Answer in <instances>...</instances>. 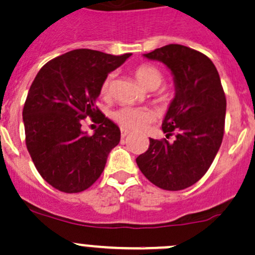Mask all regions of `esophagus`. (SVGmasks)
I'll return each mask as SVG.
<instances>
[{
	"label": "esophagus",
	"mask_w": 255,
	"mask_h": 255,
	"mask_svg": "<svg viewBox=\"0 0 255 255\" xmlns=\"http://www.w3.org/2000/svg\"><path fill=\"white\" fill-rule=\"evenodd\" d=\"M130 131L128 130H127V128H122V137L124 138V137H127L128 135H130Z\"/></svg>",
	"instance_id": "esophagus-1"
}]
</instances>
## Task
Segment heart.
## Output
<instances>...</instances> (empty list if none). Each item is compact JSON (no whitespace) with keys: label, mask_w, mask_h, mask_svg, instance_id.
<instances>
[{"label":"heart","mask_w":255,"mask_h":255,"mask_svg":"<svg viewBox=\"0 0 255 255\" xmlns=\"http://www.w3.org/2000/svg\"><path fill=\"white\" fill-rule=\"evenodd\" d=\"M135 75L138 83L146 89H151V88L156 89L162 82V74L160 70L150 64L138 65L135 69ZM112 79L113 75H109L103 82L102 88H100V93L103 97L109 95ZM113 118L122 128H128V130H142L146 125L150 124L155 119V113L148 108L123 107L114 112Z\"/></svg>","instance_id":"obj_1"}]
</instances>
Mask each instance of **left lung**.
<instances>
[{
    "instance_id": "1",
    "label": "left lung",
    "mask_w": 255,
    "mask_h": 255,
    "mask_svg": "<svg viewBox=\"0 0 255 255\" xmlns=\"http://www.w3.org/2000/svg\"><path fill=\"white\" fill-rule=\"evenodd\" d=\"M143 57L165 64L173 77L175 95L162 131L176 138H150L136 163L157 187L185 190L202 178L221 147L227 108L221 78L210 58L185 45L168 44Z\"/></svg>"
}]
</instances>
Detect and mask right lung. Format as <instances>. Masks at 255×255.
<instances>
[{
  "label": "right lung",
  "mask_w": 255,
  "mask_h": 255,
  "mask_svg": "<svg viewBox=\"0 0 255 255\" xmlns=\"http://www.w3.org/2000/svg\"><path fill=\"white\" fill-rule=\"evenodd\" d=\"M130 55L74 49L49 60L34 78L22 113L26 145L39 175L57 190L89 188L120 142L119 127L98 109L97 99L108 74ZM87 117L101 123L93 135L81 130Z\"/></svg>",
  "instance_id": "right-lung-1"
}]
</instances>
